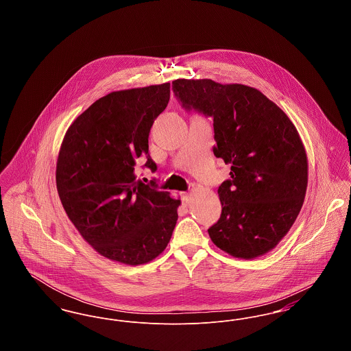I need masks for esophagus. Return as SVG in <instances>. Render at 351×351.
<instances>
[{
  "label": "esophagus",
  "mask_w": 351,
  "mask_h": 351,
  "mask_svg": "<svg viewBox=\"0 0 351 351\" xmlns=\"http://www.w3.org/2000/svg\"><path fill=\"white\" fill-rule=\"evenodd\" d=\"M180 197H182V202H183L184 206H186L189 204V193L183 192V193H180Z\"/></svg>",
  "instance_id": "esophagus-1"
}]
</instances>
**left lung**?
<instances>
[{
	"instance_id": "8db88e82",
	"label": "left lung",
	"mask_w": 351,
	"mask_h": 351,
	"mask_svg": "<svg viewBox=\"0 0 351 351\" xmlns=\"http://www.w3.org/2000/svg\"><path fill=\"white\" fill-rule=\"evenodd\" d=\"M185 110L213 119V152L230 167L218 186L221 217L208 229L213 243L235 258L272 250L300 213L308 162L295 125L255 88L210 80L172 82Z\"/></svg>"
}]
</instances>
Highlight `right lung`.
Instances as JSON below:
<instances>
[{
	"label": "right lung",
	"mask_w": 351,
	"mask_h": 351,
	"mask_svg": "<svg viewBox=\"0 0 351 351\" xmlns=\"http://www.w3.org/2000/svg\"><path fill=\"white\" fill-rule=\"evenodd\" d=\"M169 101V83L112 92L93 102L64 135L56 188L68 218L102 256L138 266L167 247L180 200L136 180L139 158L156 171L149 134Z\"/></svg>",
	"instance_id": "obj_1"
}]
</instances>
